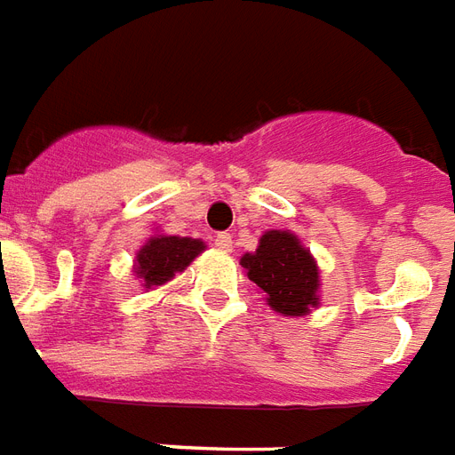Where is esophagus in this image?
<instances>
[{
	"label": "esophagus",
	"mask_w": 455,
	"mask_h": 455,
	"mask_svg": "<svg viewBox=\"0 0 455 455\" xmlns=\"http://www.w3.org/2000/svg\"><path fill=\"white\" fill-rule=\"evenodd\" d=\"M214 245H217L220 251L231 252V251H234V238H231L228 234H217V235H214Z\"/></svg>",
	"instance_id": "obj_1"
}]
</instances>
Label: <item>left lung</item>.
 <instances>
[{
  "mask_svg": "<svg viewBox=\"0 0 455 455\" xmlns=\"http://www.w3.org/2000/svg\"><path fill=\"white\" fill-rule=\"evenodd\" d=\"M241 267L265 293V303L283 317H303L320 305V267L293 231L269 228Z\"/></svg>",
  "mask_w": 455,
  "mask_h": 455,
  "instance_id": "8db88e82",
  "label": "left lung"
}]
</instances>
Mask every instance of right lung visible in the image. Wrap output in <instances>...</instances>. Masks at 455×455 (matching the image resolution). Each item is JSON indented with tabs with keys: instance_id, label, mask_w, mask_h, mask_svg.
Segmentation results:
<instances>
[{
	"instance_id": "right-lung-1",
	"label": "right lung",
	"mask_w": 455,
	"mask_h": 455,
	"mask_svg": "<svg viewBox=\"0 0 455 455\" xmlns=\"http://www.w3.org/2000/svg\"><path fill=\"white\" fill-rule=\"evenodd\" d=\"M207 245L200 238L188 235H169L162 231L148 238L138 248L133 259V276L145 291L157 289L162 283L172 282L176 274H181L190 262L204 251Z\"/></svg>"
}]
</instances>
